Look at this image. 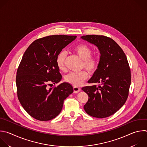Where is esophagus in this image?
<instances>
[{
  "mask_svg": "<svg viewBox=\"0 0 147 147\" xmlns=\"http://www.w3.org/2000/svg\"><path fill=\"white\" fill-rule=\"evenodd\" d=\"M73 90H74V93H78L81 90V88H80L78 86H74L73 87Z\"/></svg>",
  "mask_w": 147,
  "mask_h": 147,
  "instance_id": "1",
  "label": "esophagus"
}]
</instances>
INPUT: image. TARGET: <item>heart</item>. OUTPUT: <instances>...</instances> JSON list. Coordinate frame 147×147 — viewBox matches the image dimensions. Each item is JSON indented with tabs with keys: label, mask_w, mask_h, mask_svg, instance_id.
<instances>
[{
	"label": "heart",
	"mask_w": 147,
	"mask_h": 147,
	"mask_svg": "<svg viewBox=\"0 0 147 147\" xmlns=\"http://www.w3.org/2000/svg\"><path fill=\"white\" fill-rule=\"evenodd\" d=\"M73 51L83 60L82 67L85 68L89 73H93L97 69V59L91 57L92 54V49L85 44H78L73 48ZM67 54L65 51L60 52L56 58V64L58 68L64 71L66 69L65 62ZM88 77V73L85 71L79 72H71L65 77V81L74 86H80Z\"/></svg>",
	"instance_id": "b5f03b06"
}]
</instances>
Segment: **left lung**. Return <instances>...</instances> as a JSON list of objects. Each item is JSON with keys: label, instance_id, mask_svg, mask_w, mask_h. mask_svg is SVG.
<instances>
[{"label": "left lung", "instance_id": "left-lung-1", "mask_svg": "<svg viewBox=\"0 0 147 147\" xmlns=\"http://www.w3.org/2000/svg\"><path fill=\"white\" fill-rule=\"evenodd\" d=\"M81 38L96 46L100 54L97 69L88 81L100 85L82 88L89 96L84 109L93 117H110L123 106L128 97L131 74L126 56L119 45L108 37L86 35Z\"/></svg>", "mask_w": 147, "mask_h": 147}]
</instances>
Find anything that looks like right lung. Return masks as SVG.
Masks as SVG:
<instances>
[{
	"label": "right lung",
	"mask_w": 147,
	"mask_h": 147,
	"mask_svg": "<svg viewBox=\"0 0 147 147\" xmlns=\"http://www.w3.org/2000/svg\"><path fill=\"white\" fill-rule=\"evenodd\" d=\"M76 36L53 35L34 41L27 48L17 72L18 100L24 110L41 121H50L62 111L65 99L73 92V86L63 82L54 88L50 83L62 80L56 58Z\"/></svg>",
	"instance_id": "right-lung-1"
}]
</instances>
